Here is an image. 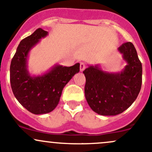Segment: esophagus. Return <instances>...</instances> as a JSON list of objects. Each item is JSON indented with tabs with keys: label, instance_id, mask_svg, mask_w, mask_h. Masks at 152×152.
<instances>
[{
	"label": "esophagus",
	"instance_id": "1",
	"mask_svg": "<svg viewBox=\"0 0 152 152\" xmlns=\"http://www.w3.org/2000/svg\"><path fill=\"white\" fill-rule=\"evenodd\" d=\"M86 69V64L84 62H80V69L81 72L83 71Z\"/></svg>",
	"mask_w": 152,
	"mask_h": 152
}]
</instances>
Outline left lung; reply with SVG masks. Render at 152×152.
Instances as JSON below:
<instances>
[{"mask_svg":"<svg viewBox=\"0 0 152 152\" xmlns=\"http://www.w3.org/2000/svg\"><path fill=\"white\" fill-rule=\"evenodd\" d=\"M128 64L118 74L104 72L97 66L86 69L85 96L94 112L115 115L128 108L137 98L142 85V64L130 42L118 48Z\"/></svg>","mask_w":152,"mask_h":152,"instance_id":"obj_1","label":"left lung"}]
</instances>
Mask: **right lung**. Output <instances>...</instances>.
I'll list each match as a JSON object with an SVG mask.
<instances>
[{"label": "right lung", "instance_id": "right-lung-1", "mask_svg": "<svg viewBox=\"0 0 152 152\" xmlns=\"http://www.w3.org/2000/svg\"><path fill=\"white\" fill-rule=\"evenodd\" d=\"M48 31L36 30L20 42L10 65V83L12 91L19 102L34 114L48 113L58 105L64 87L77 72L80 64L66 67L57 66L50 72L33 77L26 69L29 50L45 37Z\"/></svg>", "mask_w": 152, "mask_h": 152}]
</instances>
